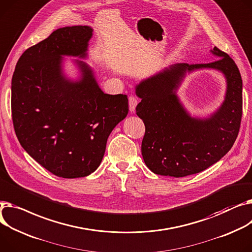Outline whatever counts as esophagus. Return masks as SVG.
<instances>
[{
	"instance_id": "obj_1",
	"label": "esophagus",
	"mask_w": 252,
	"mask_h": 252,
	"mask_svg": "<svg viewBox=\"0 0 252 252\" xmlns=\"http://www.w3.org/2000/svg\"><path fill=\"white\" fill-rule=\"evenodd\" d=\"M138 104V98L136 96H129L128 97V107L130 112H133L136 109V106Z\"/></svg>"
}]
</instances>
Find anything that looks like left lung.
<instances>
[{
  "instance_id": "obj_1",
  "label": "left lung",
  "mask_w": 252,
  "mask_h": 252,
  "mask_svg": "<svg viewBox=\"0 0 252 252\" xmlns=\"http://www.w3.org/2000/svg\"><path fill=\"white\" fill-rule=\"evenodd\" d=\"M217 61L209 63H176L142 81L136 94L142 100L137 115L144 122L142 155L155 174L183 177L198 173L224 157L236 141L242 117V79L238 66L218 47ZM215 68L227 80L222 106L211 118L199 120L184 109L176 90L187 71Z\"/></svg>"
}]
</instances>
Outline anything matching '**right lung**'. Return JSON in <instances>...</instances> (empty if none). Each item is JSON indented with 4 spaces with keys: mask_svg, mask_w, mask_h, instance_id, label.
I'll list each match as a JSON object with an SVG mask.
<instances>
[{
    "mask_svg": "<svg viewBox=\"0 0 252 252\" xmlns=\"http://www.w3.org/2000/svg\"><path fill=\"white\" fill-rule=\"evenodd\" d=\"M92 31L82 25L57 29L25 50L12 77L16 136L33 159L63 178L93 173L110 132L128 112L127 96L105 94L84 62L77 61L79 81L63 73L62 56L85 58Z\"/></svg>",
    "mask_w": 252,
    "mask_h": 252,
    "instance_id": "obj_1",
    "label": "right lung"
}]
</instances>
